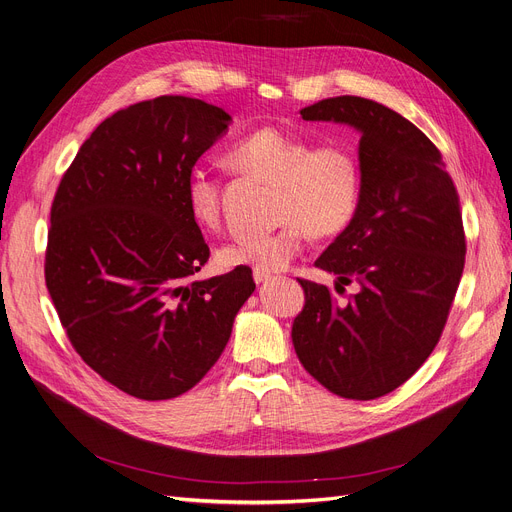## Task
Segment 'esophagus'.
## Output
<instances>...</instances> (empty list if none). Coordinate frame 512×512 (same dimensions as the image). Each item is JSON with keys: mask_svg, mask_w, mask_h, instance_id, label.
<instances>
[{"mask_svg": "<svg viewBox=\"0 0 512 512\" xmlns=\"http://www.w3.org/2000/svg\"><path fill=\"white\" fill-rule=\"evenodd\" d=\"M271 279L269 273H260V271H254V281L260 285V283H267Z\"/></svg>", "mask_w": 512, "mask_h": 512, "instance_id": "obj_1", "label": "esophagus"}]
</instances>
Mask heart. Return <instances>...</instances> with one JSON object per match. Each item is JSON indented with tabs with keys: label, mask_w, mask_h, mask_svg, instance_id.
<instances>
[{
	"label": "heart",
	"mask_w": 512,
	"mask_h": 512,
	"mask_svg": "<svg viewBox=\"0 0 512 512\" xmlns=\"http://www.w3.org/2000/svg\"><path fill=\"white\" fill-rule=\"evenodd\" d=\"M233 170L277 187L271 233L239 235L218 250L220 264L260 273L288 269L306 235L336 237L351 227L361 208L363 176L357 155L344 145H315L296 132L264 126L239 138L227 153ZM222 178L203 166L185 176V201L203 229L222 218Z\"/></svg>",
	"instance_id": "obj_1"
}]
</instances>
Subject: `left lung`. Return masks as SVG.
Returning a JSON list of instances; mask_svg holds the SVG:
<instances>
[{"instance_id": "8db88e82", "label": "left lung", "mask_w": 512, "mask_h": 512, "mask_svg": "<svg viewBox=\"0 0 512 512\" xmlns=\"http://www.w3.org/2000/svg\"><path fill=\"white\" fill-rule=\"evenodd\" d=\"M361 132L363 195L357 218L315 260L359 292L344 304L321 283L298 279L304 309L292 342L327 391L370 401L395 391L428 359L464 271L460 197L439 149L412 121L380 102L336 96L300 111Z\"/></svg>"}]
</instances>
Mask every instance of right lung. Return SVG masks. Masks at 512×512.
<instances>
[{
	"label": "right lung",
	"mask_w": 512,
	"mask_h": 512,
	"mask_svg": "<svg viewBox=\"0 0 512 512\" xmlns=\"http://www.w3.org/2000/svg\"><path fill=\"white\" fill-rule=\"evenodd\" d=\"M231 115L157 96L107 117L56 189L46 285L77 355L136 399L187 393L218 361L252 269L195 281L210 258L185 176Z\"/></svg>",
	"instance_id": "1"
}]
</instances>
